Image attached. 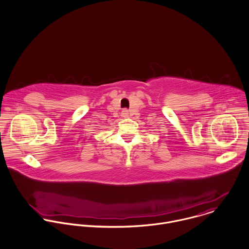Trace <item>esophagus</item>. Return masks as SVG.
<instances>
[{
	"mask_svg": "<svg viewBox=\"0 0 249 249\" xmlns=\"http://www.w3.org/2000/svg\"><path fill=\"white\" fill-rule=\"evenodd\" d=\"M127 115H128L127 110H125V109H124V110H123V116H124V117H126Z\"/></svg>",
	"mask_w": 249,
	"mask_h": 249,
	"instance_id": "esophagus-1",
	"label": "esophagus"
}]
</instances>
